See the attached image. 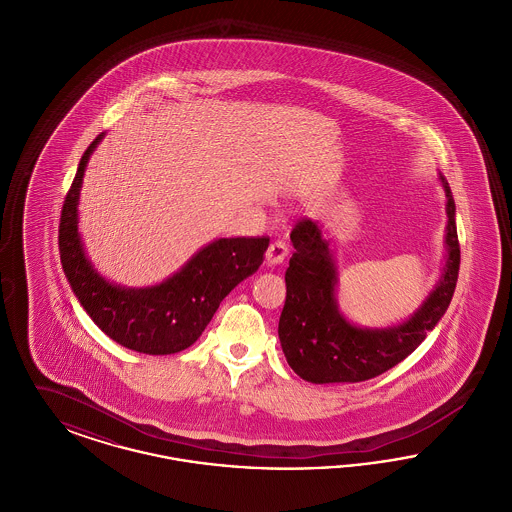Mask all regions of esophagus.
Returning a JSON list of instances; mask_svg holds the SVG:
<instances>
[{"instance_id":"esophagus-1","label":"esophagus","mask_w":512,"mask_h":512,"mask_svg":"<svg viewBox=\"0 0 512 512\" xmlns=\"http://www.w3.org/2000/svg\"><path fill=\"white\" fill-rule=\"evenodd\" d=\"M288 253H290V249H288V245L284 244V242H280V240L272 242V244L268 245L267 249L268 265L272 267V265L284 263V259L288 257Z\"/></svg>"}]
</instances>
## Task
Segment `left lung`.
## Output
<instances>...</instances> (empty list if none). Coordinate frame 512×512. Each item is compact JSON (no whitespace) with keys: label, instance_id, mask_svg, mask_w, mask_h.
Masks as SVG:
<instances>
[{"label":"left lung","instance_id":"1","mask_svg":"<svg viewBox=\"0 0 512 512\" xmlns=\"http://www.w3.org/2000/svg\"><path fill=\"white\" fill-rule=\"evenodd\" d=\"M439 180L447 197L445 267L426 301L397 326L359 328L343 317L336 301L338 272L330 240L313 220L295 224L290 234L295 251L286 270V303L278 336L297 376L313 384H353L380 376L409 357L445 315L459 278L461 245L455 199L441 174Z\"/></svg>","mask_w":512,"mask_h":512}]
</instances>
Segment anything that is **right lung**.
Here are the masks:
<instances>
[{
	"instance_id": "obj_1",
	"label": "right lung",
	"mask_w": 512,
	"mask_h": 512,
	"mask_svg": "<svg viewBox=\"0 0 512 512\" xmlns=\"http://www.w3.org/2000/svg\"><path fill=\"white\" fill-rule=\"evenodd\" d=\"M103 132L84 151L59 222V253L65 276L80 305L111 338L138 353L171 355L190 347L207 328L220 301L263 265L267 236L220 238L149 288L111 284L86 257L78 234V197L90 155Z\"/></svg>"
}]
</instances>
